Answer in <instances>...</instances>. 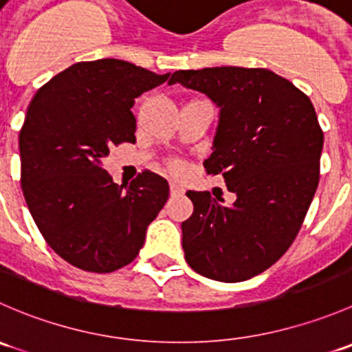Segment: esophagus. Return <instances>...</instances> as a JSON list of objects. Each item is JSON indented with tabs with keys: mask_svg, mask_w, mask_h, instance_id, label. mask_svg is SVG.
I'll list each match as a JSON object with an SVG mask.
<instances>
[{
	"mask_svg": "<svg viewBox=\"0 0 352 352\" xmlns=\"http://www.w3.org/2000/svg\"><path fill=\"white\" fill-rule=\"evenodd\" d=\"M170 192H172V196H180V194H184V187L177 182H170Z\"/></svg>",
	"mask_w": 352,
	"mask_h": 352,
	"instance_id": "34e87169",
	"label": "esophagus"
}]
</instances>
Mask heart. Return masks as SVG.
I'll return each instance as SVG.
<instances>
[{"mask_svg": "<svg viewBox=\"0 0 352 352\" xmlns=\"http://www.w3.org/2000/svg\"><path fill=\"white\" fill-rule=\"evenodd\" d=\"M170 166H172V170H173V172H180V170H182V163H180V162H177V160H173V162H172V165H170Z\"/></svg>", "mask_w": 352, "mask_h": 352, "instance_id": "obj_1", "label": "heart"}]
</instances>
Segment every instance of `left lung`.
Returning <instances> with one entry per match:
<instances>
[{"instance_id": "8db88e82", "label": "left lung", "mask_w": 352, "mask_h": 352, "mask_svg": "<svg viewBox=\"0 0 352 352\" xmlns=\"http://www.w3.org/2000/svg\"><path fill=\"white\" fill-rule=\"evenodd\" d=\"M202 91L219 105L209 175H223L232 206L187 190L194 212L182 247L194 271L239 283L285 255L300 232L320 179L324 131L310 98L264 67L175 71L168 81Z\"/></svg>"}]
</instances>
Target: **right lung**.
<instances>
[{
    "label": "right lung",
    "instance_id": "obj_1",
    "mask_svg": "<svg viewBox=\"0 0 352 352\" xmlns=\"http://www.w3.org/2000/svg\"><path fill=\"white\" fill-rule=\"evenodd\" d=\"M120 59L69 66L42 85L20 129V184L49 247L78 269L117 271L136 258L170 187L144 170L129 186L104 168L136 141L134 98L168 80Z\"/></svg>",
    "mask_w": 352,
    "mask_h": 352
}]
</instances>
